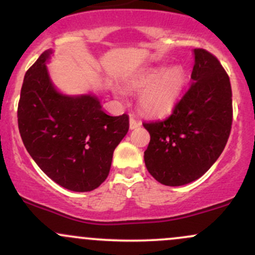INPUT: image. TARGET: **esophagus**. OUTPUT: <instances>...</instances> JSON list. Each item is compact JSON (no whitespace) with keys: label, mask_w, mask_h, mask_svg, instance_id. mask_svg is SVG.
Here are the masks:
<instances>
[{"label":"esophagus","mask_w":255,"mask_h":255,"mask_svg":"<svg viewBox=\"0 0 255 255\" xmlns=\"http://www.w3.org/2000/svg\"><path fill=\"white\" fill-rule=\"evenodd\" d=\"M140 125H141V122H140L139 120H136L135 118H133V116H130V119H129V128H130V129H135V128L139 127Z\"/></svg>","instance_id":"obj_1"}]
</instances>
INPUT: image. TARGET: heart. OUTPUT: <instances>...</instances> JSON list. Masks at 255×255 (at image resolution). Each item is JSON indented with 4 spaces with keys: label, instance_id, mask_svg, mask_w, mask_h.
I'll list each match as a JSON object with an SVG mask.
<instances>
[{
    "label": "heart",
    "instance_id": "heart-1",
    "mask_svg": "<svg viewBox=\"0 0 255 255\" xmlns=\"http://www.w3.org/2000/svg\"><path fill=\"white\" fill-rule=\"evenodd\" d=\"M186 84V73L181 67L151 68L131 81L136 90H144L140 96V107L145 113L164 116L171 113L180 101Z\"/></svg>",
    "mask_w": 255,
    "mask_h": 255
}]
</instances>
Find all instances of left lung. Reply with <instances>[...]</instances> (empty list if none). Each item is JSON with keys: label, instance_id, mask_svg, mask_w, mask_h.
I'll list each match as a JSON object with an SVG mask.
<instances>
[{"label": "left lung", "instance_id": "1", "mask_svg": "<svg viewBox=\"0 0 255 255\" xmlns=\"http://www.w3.org/2000/svg\"><path fill=\"white\" fill-rule=\"evenodd\" d=\"M192 85L171 115L144 122L150 142L145 165L158 182L182 186L209 170L223 152L233 125L229 75L218 58L194 49Z\"/></svg>", "mask_w": 255, "mask_h": 255}]
</instances>
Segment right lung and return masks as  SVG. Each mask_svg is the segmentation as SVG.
<instances>
[{"label":"right lung","mask_w":255,"mask_h":255,"mask_svg":"<svg viewBox=\"0 0 255 255\" xmlns=\"http://www.w3.org/2000/svg\"><path fill=\"white\" fill-rule=\"evenodd\" d=\"M51 52L44 51L25 74L17 105L20 135L52 181L73 192L93 191L109 175L129 118L105 114L95 96L57 92L45 66Z\"/></svg>","instance_id":"1"}]
</instances>
